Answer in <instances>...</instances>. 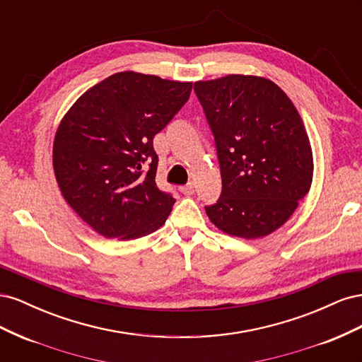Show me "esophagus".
<instances>
[{
  "instance_id": "1",
  "label": "esophagus",
  "mask_w": 362,
  "mask_h": 362,
  "mask_svg": "<svg viewBox=\"0 0 362 362\" xmlns=\"http://www.w3.org/2000/svg\"><path fill=\"white\" fill-rule=\"evenodd\" d=\"M180 192L181 193H184V194H193V192H194V187H193V184L190 182V184H187V185H181L180 187Z\"/></svg>"
}]
</instances>
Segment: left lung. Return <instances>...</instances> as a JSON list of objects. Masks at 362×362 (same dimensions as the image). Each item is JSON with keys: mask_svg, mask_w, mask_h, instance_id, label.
<instances>
[{"mask_svg": "<svg viewBox=\"0 0 362 362\" xmlns=\"http://www.w3.org/2000/svg\"><path fill=\"white\" fill-rule=\"evenodd\" d=\"M216 139L222 193L205 206L225 234L255 240L275 233L308 194L314 160L294 104L264 76L229 74L196 81Z\"/></svg>", "mask_w": 362, "mask_h": 362, "instance_id": "1", "label": "left lung"}]
</instances>
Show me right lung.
Wrapping results in <instances>:
<instances>
[{"mask_svg":"<svg viewBox=\"0 0 362 362\" xmlns=\"http://www.w3.org/2000/svg\"><path fill=\"white\" fill-rule=\"evenodd\" d=\"M190 92L192 81L117 72L86 90L63 116L52 144L54 175L64 201L95 233L136 240L166 222L175 199L156 184L152 139Z\"/></svg>","mask_w":362,"mask_h":362,"instance_id":"add662e5","label":"right lung"}]
</instances>
